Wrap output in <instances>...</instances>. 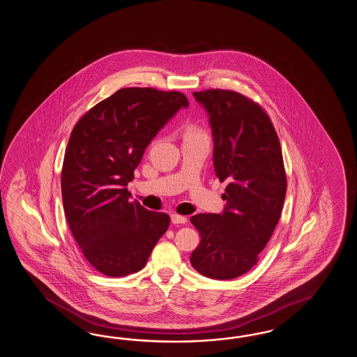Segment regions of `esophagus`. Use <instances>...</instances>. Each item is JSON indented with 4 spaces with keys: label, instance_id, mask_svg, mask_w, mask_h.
<instances>
[{
    "label": "esophagus",
    "instance_id": "esophagus-1",
    "mask_svg": "<svg viewBox=\"0 0 357 357\" xmlns=\"http://www.w3.org/2000/svg\"><path fill=\"white\" fill-rule=\"evenodd\" d=\"M172 222H173L174 225L175 223H187V217H183V215H179V214H172Z\"/></svg>",
    "mask_w": 357,
    "mask_h": 357
}]
</instances>
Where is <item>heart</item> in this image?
Here are the masks:
<instances>
[{
    "instance_id": "heart-1",
    "label": "heart",
    "mask_w": 357,
    "mask_h": 357,
    "mask_svg": "<svg viewBox=\"0 0 357 357\" xmlns=\"http://www.w3.org/2000/svg\"><path fill=\"white\" fill-rule=\"evenodd\" d=\"M185 137H208V134L200 126L188 125L185 128Z\"/></svg>"
}]
</instances>
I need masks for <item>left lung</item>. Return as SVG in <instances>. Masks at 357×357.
<instances>
[{
	"instance_id": "1",
	"label": "left lung",
	"mask_w": 357,
	"mask_h": 357,
	"mask_svg": "<svg viewBox=\"0 0 357 357\" xmlns=\"http://www.w3.org/2000/svg\"><path fill=\"white\" fill-rule=\"evenodd\" d=\"M212 127L213 165L220 181L221 214L191 217L202 241L191 265L208 278L234 280L251 270L280 221L287 181L280 139L257 102L234 91L193 92Z\"/></svg>"
}]
</instances>
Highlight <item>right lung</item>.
Listing matches in <instances>:
<instances>
[{"label":"right lung","mask_w":357,"mask_h":357,"mask_svg":"<svg viewBox=\"0 0 357 357\" xmlns=\"http://www.w3.org/2000/svg\"><path fill=\"white\" fill-rule=\"evenodd\" d=\"M188 100L181 92L122 88L89 109L70 135L61 188L70 230L88 262L107 277L143 269L170 217L126 188L145 148Z\"/></svg>","instance_id":"right-lung-1"}]
</instances>
